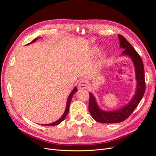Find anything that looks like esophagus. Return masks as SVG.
I'll use <instances>...</instances> for the list:
<instances>
[{"label":"esophagus","instance_id":"34e87169","mask_svg":"<svg viewBox=\"0 0 156 156\" xmlns=\"http://www.w3.org/2000/svg\"><path fill=\"white\" fill-rule=\"evenodd\" d=\"M88 81L85 79H81L78 83V88L79 89H84L88 87Z\"/></svg>","mask_w":156,"mask_h":156}]
</instances>
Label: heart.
<instances>
[{
  "instance_id": "b5f03b06",
  "label": "heart",
  "mask_w": 156,
  "mask_h": 156,
  "mask_svg": "<svg viewBox=\"0 0 156 156\" xmlns=\"http://www.w3.org/2000/svg\"><path fill=\"white\" fill-rule=\"evenodd\" d=\"M99 51H100V48H99V47H94V48L92 49V53L93 54H97L99 52ZM107 52L106 51L103 52L100 56V60H99L100 64H102L103 62H104L105 60L107 58Z\"/></svg>"
}]
</instances>
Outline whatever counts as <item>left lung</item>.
Wrapping results in <instances>:
<instances>
[{
  "label": "left lung",
  "mask_w": 156,
  "mask_h": 156,
  "mask_svg": "<svg viewBox=\"0 0 156 156\" xmlns=\"http://www.w3.org/2000/svg\"><path fill=\"white\" fill-rule=\"evenodd\" d=\"M118 36L120 41V48L124 49L121 56H128L133 63L136 81V90L131 100L124 107L111 111L101 109L98 105L96 99L93 94L90 92L88 110L93 119L100 123L115 124L126 120L137 107L145 92L144 69L143 60L137 52L124 36L120 34Z\"/></svg>",
  "instance_id": "1"
}]
</instances>
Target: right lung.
I'll list each match as a JSON object with an SVG mask.
<instances>
[{"mask_svg":"<svg viewBox=\"0 0 156 156\" xmlns=\"http://www.w3.org/2000/svg\"><path fill=\"white\" fill-rule=\"evenodd\" d=\"M39 38H40V37H39ZM37 39H38V37H37V38H36V39H34V40H33L30 42V43L28 44H27V45H29V44H30L34 43V42H35ZM77 91V87H75V88L73 89V90L72 91V92L70 93V94H69L68 98V100H67V103H66V109H65V111H64V114L62 115V116H61L58 120L55 121V122H53V123H51V124H44V125L43 124L44 126H52L58 125V124H59L60 123H61V122H62L66 119V117L67 115L68 114L69 108V105H70V103H71V101H72V97H73V94H74L75 92H76Z\"/></svg>","mask_w":156,"mask_h":156,"instance_id":"1","label":"right lung"}]
</instances>
